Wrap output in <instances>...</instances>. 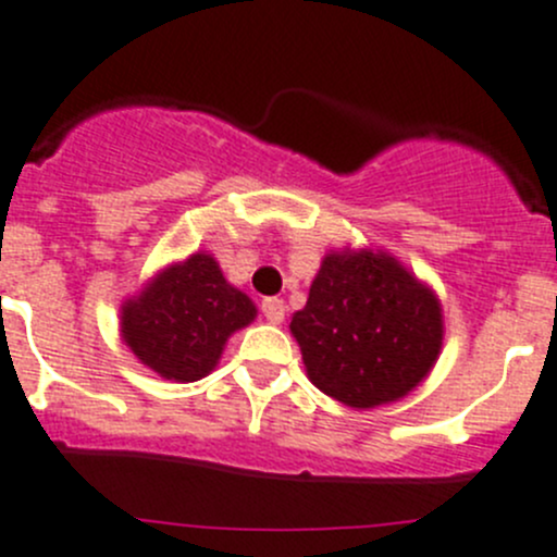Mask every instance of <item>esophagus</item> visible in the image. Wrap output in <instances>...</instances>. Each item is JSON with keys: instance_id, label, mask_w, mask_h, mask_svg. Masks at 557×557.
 Returning a JSON list of instances; mask_svg holds the SVG:
<instances>
[{"instance_id": "esophagus-1", "label": "esophagus", "mask_w": 557, "mask_h": 557, "mask_svg": "<svg viewBox=\"0 0 557 557\" xmlns=\"http://www.w3.org/2000/svg\"><path fill=\"white\" fill-rule=\"evenodd\" d=\"M261 312L269 323H283L285 320V301L283 299H263L261 301Z\"/></svg>"}]
</instances>
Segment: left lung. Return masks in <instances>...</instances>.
Wrapping results in <instances>:
<instances>
[{
  "instance_id": "1",
  "label": "left lung",
  "mask_w": 557,
  "mask_h": 557,
  "mask_svg": "<svg viewBox=\"0 0 557 557\" xmlns=\"http://www.w3.org/2000/svg\"><path fill=\"white\" fill-rule=\"evenodd\" d=\"M307 377L352 409L409 396L445 342L436 290L396 256L336 247L320 261L305 310L290 318Z\"/></svg>"
}]
</instances>
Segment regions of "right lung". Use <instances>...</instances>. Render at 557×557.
Returning <instances> with one entry per match:
<instances>
[{
	"instance_id": "obj_1",
	"label": "right lung",
	"mask_w": 557,
	"mask_h": 557,
	"mask_svg": "<svg viewBox=\"0 0 557 557\" xmlns=\"http://www.w3.org/2000/svg\"><path fill=\"white\" fill-rule=\"evenodd\" d=\"M256 305L223 277L207 250L166 263L121 305V339L139 363L172 383L218 367L228 336L256 320Z\"/></svg>"
}]
</instances>
